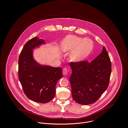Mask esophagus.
Masks as SVG:
<instances>
[{"label": "esophagus", "instance_id": "1", "mask_svg": "<svg viewBox=\"0 0 128 128\" xmlns=\"http://www.w3.org/2000/svg\"><path fill=\"white\" fill-rule=\"evenodd\" d=\"M63 74L64 75V76H65V75H66V74H68V72H69V71H68V70L67 69V68H64L63 69Z\"/></svg>", "mask_w": 128, "mask_h": 128}]
</instances>
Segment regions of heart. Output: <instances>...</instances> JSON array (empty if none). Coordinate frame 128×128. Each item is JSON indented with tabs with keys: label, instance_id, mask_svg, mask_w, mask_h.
<instances>
[{
	"label": "heart",
	"instance_id": "heart-1",
	"mask_svg": "<svg viewBox=\"0 0 128 128\" xmlns=\"http://www.w3.org/2000/svg\"><path fill=\"white\" fill-rule=\"evenodd\" d=\"M93 46V42L88 38L68 35L61 42L60 50L63 52L72 51L69 55L70 59L74 62H78L88 56Z\"/></svg>",
	"mask_w": 128,
	"mask_h": 128
}]
</instances>
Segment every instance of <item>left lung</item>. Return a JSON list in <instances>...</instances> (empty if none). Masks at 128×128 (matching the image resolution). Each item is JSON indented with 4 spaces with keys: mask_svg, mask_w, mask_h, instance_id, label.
<instances>
[{
    "mask_svg": "<svg viewBox=\"0 0 128 128\" xmlns=\"http://www.w3.org/2000/svg\"><path fill=\"white\" fill-rule=\"evenodd\" d=\"M70 66L73 99L84 105L96 102L108 88L112 72L110 58L105 47L90 63L86 61L71 62Z\"/></svg>",
    "mask_w": 128,
    "mask_h": 128,
    "instance_id": "1",
    "label": "left lung"
}]
</instances>
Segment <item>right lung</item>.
I'll use <instances>...</instances> for the list:
<instances>
[{
	"instance_id": "obj_1",
	"label": "right lung",
	"mask_w": 128,
	"mask_h": 128,
	"mask_svg": "<svg viewBox=\"0 0 128 128\" xmlns=\"http://www.w3.org/2000/svg\"><path fill=\"white\" fill-rule=\"evenodd\" d=\"M45 41L34 37L24 46L18 59V79L24 94L29 99L46 103L53 99L56 84L62 77V69L42 65L33 57V50Z\"/></svg>"
}]
</instances>
